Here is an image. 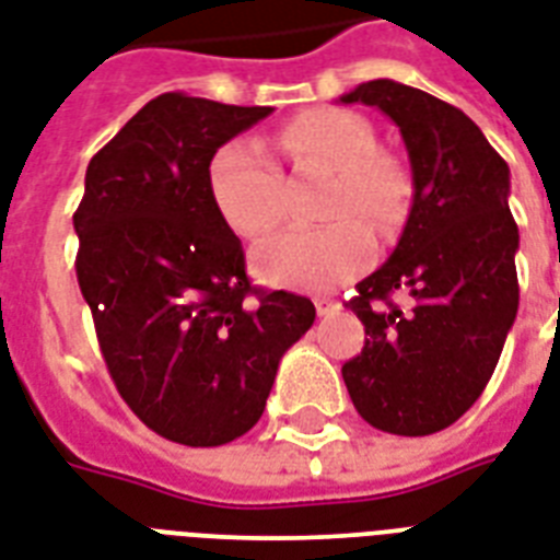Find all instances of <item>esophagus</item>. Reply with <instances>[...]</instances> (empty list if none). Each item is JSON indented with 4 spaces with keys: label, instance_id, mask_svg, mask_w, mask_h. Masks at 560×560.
<instances>
[{
    "label": "esophagus",
    "instance_id": "esophagus-1",
    "mask_svg": "<svg viewBox=\"0 0 560 560\" xmlns=\"http://www.w3.org/2000/svg\"><path fill=\"white\" fill-rule=\"evenodd\" d=\"M315 312H318V315H332V312H339V301H329V298H315Z\"/></svg>",
    "mask_w": 560,
    "mask_h": 560
}]
</instances>
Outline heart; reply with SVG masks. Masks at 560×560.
<instances>
[{"mask_svg":"<svg viewBox=\"0 0 560 560\" xmlns=\"http://www.w3.org/2000/svg\"><path fill=\"white\" fill-rule=\"evenodd\" d=\"M277 142L298 166H320L332 180L320 198V215L341 220L318 228H294L254 250V271L266 283L294 289H336L359 275L371 259V231L350 212L376 228H392L409 203V180L392 158L376 151L374 128L341 107H315L277 131ZM210 195L221 219L245 240H259L283 215L280 172L254 140L221 145L210 163Z\"/></svg>","mask_w":560,"mask_h":560,"instance_id":"1","label":"heart"}]
</instances>
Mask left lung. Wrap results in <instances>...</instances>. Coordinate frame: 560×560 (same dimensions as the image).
Instances as JSON below:
<instances>
[{
	"label": "left lung",
	"mask_w": 560,
	"mask_h": 560,
	"mask_svg": "<svg viewBox=\"0 0 560 560\" xmlns=\"http://www.w3.org/2000/svg\"><path fill=\"white\" fill-rule=\"evenodd\" d=\"M341 102L380 107L400 128L415 186L397 248L348 301L368 339L341 376L371 427L432 435L479 400L517 318L509 163L470 116L415 86L376 78ZM397 288L406 311L390 301Z\"/></svg>",
	"instance_id": "obj_1"
}]
</instances>
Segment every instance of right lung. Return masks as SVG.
<instances>
[{"instance_id":"add662e5","label":"right lung","mask_w":560,"mask_h":560,"mask_svg":"<svg viewBox=\"0 0 560 560\" xmlns=\"http://www.w3.org/2000/svg\"><path fill=\"white\" fill-rule=\"evenodd\" d=\"M271 107L163 93L86 166L75 275L116 392L158 435L221 446L266 409L315 306L262 292L210 195V163Z\"/></svg>"}]
</instances>
